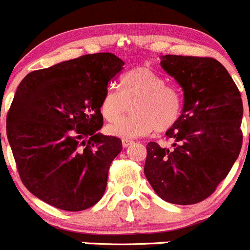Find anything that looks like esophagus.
Wrapping results in <instances>:
<instances>
[{"instance_id":"esophagus-1","label":"esophagus","mask_w":250,"mask_h":250,"mask_svg":"<svg viewBox=\"0 0 250 250\" xmlns=\"http://www.w3.org/2000/svg\"><path fill=\"white\" fill-rule=\"evenodd\" d=\"M130 145H132V141L128 140V138H124V140H123V147L126 148V147H128Z\"/></svg>"}]
</instances>
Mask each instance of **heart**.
Wrapping results in <instances>:
<instances>
[{"instance_id":"heart-1","label":"heart","mask_w":250,"mask_h":250,"mask_svg":"<svg viewBox=\"0 0 250 250\" xmlns=\"http://www.w3.org/2000/svg\"><path fill=\"white\" fill-rule=\"evenodd\" d=\"M120 91L109 87L101 101V112L109 123L112 135L133 138L148 135L153 131H167L176 124L182 113L181 91L146 66L127 71L120 79ZM133 103L130 117L119 121Z\"/></svg>"}]
</instances>
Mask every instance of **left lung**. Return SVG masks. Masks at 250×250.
Masks as SVG:
<instances>
[{"instance_id": "1", "label": "left lung", "mask_w": 250, "mask_h": 250, "mask_svg": "<svg viewBox=\"0 0 250 250\" xmlns=\"http://www.w3.org/2000/svg\"><path fill=\"white\" fill-rule=\"evenodd\" d=\"M160 59L162 68L182 87L184 108L167 131L172 147L147 145L145 175L165 202L189 206L214 193L238 158L243 103L216 59L172 54Z\"/></svg>"}]
</instances>
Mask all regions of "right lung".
Segmentation results:
<instances>
[{
  "mask_svg": "<svg viewBox=\"0 0 250 250\" xmlns=\"http://www.w3.org/2000/svg\"><path fill=\"white\" fill-rule=\"evenodd\" d=\"M124 62L113 53L85 54L29 73L7 115V137L24 186L66 211L95 206L122 140L98 132L101 101Z\"/></svg>",
  "mask_w": 250,
  "mask_h": 250,
  "instance_id": "obj_1",
  "label": "right lung"
}]
</instances>
